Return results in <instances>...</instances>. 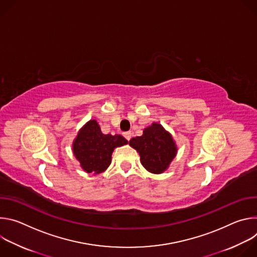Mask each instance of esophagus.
<instances>
[{
	"instance_id": "esophagus-1",
	"label": "esophagus",
	"mask_w": 257,
	"mask_h": 257,
	"mask_svg": "<svg viewBox=\"0 0 257 257\" xmlns=\"http://www.w3.org/2000/svg\"><path fill=\"white\" fill-rule=\"evenodd\" d=\"M124 137L129 141L131 139V137H132V133L131 132H125L124 133Z\"/></svg>"
}]
</instances>
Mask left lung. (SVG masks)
<instances>
[{
	"label": "left lung",
	"instance_id": "obj_1",
	"mask_svg": "<svg viewBox=\"0 0 257 257\" xmlns=\"http://www.w3.org/2000/svg\"><path fill=\"white\" fill-rule=\"evenodd\" d=\"M129 144L139 153L142 166L154 174L166 171L177 153L171 134L158 123L145 128L143 135L133 137Z\"/></svg>",
	"mask_w": 257,
	"mask_h": 257
}]
</instances>
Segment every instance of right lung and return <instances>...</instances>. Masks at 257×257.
<instances>
[{"label": "right lung", "mask_w": 257, "mask_h": 257, "mask_svg": "<svg viewBox=\"0 0 257 257\" xmlns=\"http://www.w3.org/2000/svg\"><path fill=\"white\" fill-rule=\"evenodd\" d=\"M127 143L121 135L102 134L97 122L91 120L73 142V153L85 172L100 174L111 164L115 148Z\"/></svg>", "instance_id": "right-lung-1"}]
</instances>
